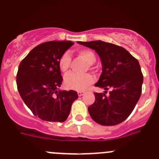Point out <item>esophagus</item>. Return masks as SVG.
Masks as SVG:
<instances>
[{"label":"esophagus","mask_w":159,"mask_h":159,"mask_svg":"<svg viewBox=\"0 0 159 159\" xmlns=\"http://www.w3.org/2000/svg\"><path fill=\"white\" fill-rule=\"evenodd\" d=\"M84 94V91H78V96H81Z\"/></svg>","instance_id":"obj_1"}]
</instances>
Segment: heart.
I'll return each mask as SVG.
<instances>
[{
	"label": "heart",
	"mask_w": 159,
	"mask_h": 159,
	"mask_svg": "<svg viewBox=\"0 0 159 159\" xmlns=\"http://www.w3.org/2000/svg\"><path fill=\"white\" fill-rule=\"evenodd\" d=\"M78 56L83 59L88 64L92 65L96 62V57L95 53L89 49H80L77 52ZM71 63V58L68 53H64L59 59V66L62 72L66 73L69 70ZM93 82V78L89 74L78 75L71 73L65 78V86L70 89L81 91L84 90Z\"/></svg>",
	"instance_id": "obj_1"
}]
</instances>
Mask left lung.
<instances>
[{
  "mask_svg": "<svg viewBox=\"0 0 159 159\" xmlns=\"http://www.w3.org/2000/svg\"><path fill=\"white\" fill-rule=\"evenodd\" d=\"M94 49L102 62V74L95 86L104 93H95V102L88 107L93 120L102 125H115L133 112L142 93L143 76L140 63L126 49L102 41H78ZM110 89L107 96V90Z\"/></svg>",
  "mask_w": 159,
  "mask_h": 159,
  "instance_id": "8db88e82",
  "label": "left lung"
}]
</instances>
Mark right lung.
Masks as SVG:
<instances>
[{"instance_id": "right-lung-1", "label": "right lung", "mask_w": 159, "mask_h": 159, "mask_svg": "<svg viewBox=\"0 0 159 159\" xmlns=\"http://www.w3.org/2000/svg\"><path fill=\"white\" fill-rule=\"evenodd\" d=\"M71 41H52L33 48L21 61L16 75L19 95L34 115L41 120L63 122L70 112L77 92L59 91L63 81L59 61Z\"/></svg>"}]
</instances>
